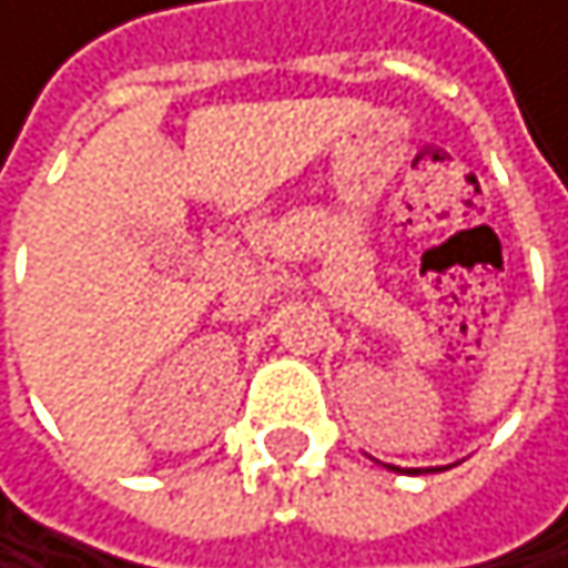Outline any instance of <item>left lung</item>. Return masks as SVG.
<instances>
[{
	"label": "left lung",
	"instance_id": "obj_1",
	"mask_svg": "<svg viewBox=\"0 0 568 568\" xmlns=\"http://www.w3.org/2000/svg\"><path fill=\"white\" fill-rule=\"evenodd\" d=\"M379 463V459H376ZM379 466H386V469H393V473H406V476H423V473H443V469H449V466H443V469H399V466H389V463H379Z\"/></svg>",
	"mask_w": 568,
	"mask_h": 568
}]
</instances>
